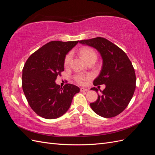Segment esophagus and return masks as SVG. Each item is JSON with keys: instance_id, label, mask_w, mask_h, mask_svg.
Returning a JSON list of instances; mask_svg holds the SVG:
<instances>
[{"instance_id": "34e87169", "label": "esophagus", "mask_w": 155, "mask_h": 155, "mask_svg": "<svg viewBox=\"0 0 155 155\" xmlns=\"http://www.w3.org/2000/svg\"><path fill=\"white\" fill-rule=\"evenodd\" d=\"M80 91L81 92H87V91H88V89L84 88H80Z\"/></svg>"}]
</instances>
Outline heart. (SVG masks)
Returning a JSON list of instances; mask_svg holds the SVG:
<instances>
[{"mask_svg": "<svg viewBox=\"0 0 155 155\" xmlns=\"http://www.w3.org/2000/svg\"><path fill=\"white\" fill-rule=\"evenodd\" d=\"M82 58L85 59L88 63L92 60L97 59V54L95 52V51L91 48H83L79 51ZM72 59V54L70 53L67 54L65 55L64 59V66L65 67H68L70 64V61ZM92 78V75L90 74H78L74 75L73 76L74 80L76 81L79 85H84L86 82Z\"/></svg>", "mask_w": 155, "mask_h": 155, "instance_id": "obj_1", "label": "heart"}]
</instances>
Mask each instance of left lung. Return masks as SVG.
<instances>
[{"mask_svg": "<svg viewBox=\"0 0 155 155\" xmlns=\"http://www.w3.org/2000/svg\"><path fill=\"white\" fill-rule=\"evenodd\" d=\"M79 43L95 48L103 59L101 72L94 79V86L106 87L97 100L90 104L92 109L104 118H112L122 112L129 105L136 88V75L128 56L118 46L104 37L81 40ZM91 90L97 92L93 87Z\"/></svg>", "mask_w": 155, "mask_h": 155, "instance_id": "8db88e82", "label": "left lung"}]
</instances>
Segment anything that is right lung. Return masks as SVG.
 <instances>
[{"label": "right lung", "mask_w": 155, "mask_h": 155, "mask_svg": "<svg viewBox=\"0 0 155 155\" xmlns=\"http://www.w3.org/2000/svg\"><path fill=\"white\" fill-rule=\"evenodd\" d=\"M79 41H54L43 45L28 58L22 69V87L31 109L46 119L63 115L71 105L79 88L67 83H55L64 71V59Z\"/></svg>", "instance_id": "obj_1"}]
</instances>
